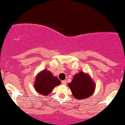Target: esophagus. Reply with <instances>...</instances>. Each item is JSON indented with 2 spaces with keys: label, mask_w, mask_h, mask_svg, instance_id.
Returning a JSON list of instances; mask_svg holds the SVG:
<instances>
[{
  "label": "esophagus",
  "mask_w": 125,
  "mask_h": 125,
  "mask_svg": "<svg viewBox=\"0 0 125 125\" xmlns=\"http://www.w3.org/2000/svg\"><path fill=\"white\" fill-rule=\"evenodd\" d=\"M62 83L63 85H66V83H67V82H66V80H62Z\"/></svg>",
  "instance_id": "obj_1"
}]
</instances>
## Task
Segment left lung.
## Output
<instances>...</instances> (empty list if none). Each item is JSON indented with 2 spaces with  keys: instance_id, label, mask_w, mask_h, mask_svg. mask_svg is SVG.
<instances>
[{
  "instance_id": "8db88e82",
  "label": "left lung",
  "mask_w": 125,
  "mask_h": 125,
  "mask_svg": "<svg viewBox=\"0 0 125 125\" xmlns=\"http://www.w3.org/2000/svg\"><path fill=\"white\" fill-rule=\"evenodd\" d=\"M73 95L77 100H83L90 96L95 90V85L89 76L80 72L74 76L72 81L68 83Z\"/></svg>"
}]
</instances>
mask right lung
Listing matches in <instances>:
<instances>
[{"label": "right lung", "instance_id": "obj_1", "mask_svg": "<svg viewBox=\"0 0 125 125\" xmlns=\"http://www.w3.org/2000/svg\"><path fill=\"white\" fill-rule=\"evenodd\" d=\"M60 83L61 82L57 77L53 76L49 71L44 70L36 77L34 86L37 92L46 96L50 93L55 86Z\"/></svg>", "mask_w": 125, "mask_h": 125}]
</instances>
